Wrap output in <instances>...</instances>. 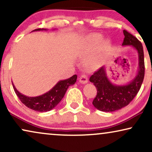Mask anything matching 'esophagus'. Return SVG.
Returning <instances> with one entry per match:
<instances>
[{"instance_id": "obj_1", "label": "esophagus", "mask_w": 152, "mask_h": 152, "mask_svg": "<svg viewBox=\"0 0 152 152\" xmlns=\"http://www.w3.org/2000/svg\"><path fill=\"white\" fill-rule=\"evenodd\" d=\"M80 82L81 84H86V83L88 82V77H87L86 75H82L80 77Z\"/></svg>"}]
</instances>
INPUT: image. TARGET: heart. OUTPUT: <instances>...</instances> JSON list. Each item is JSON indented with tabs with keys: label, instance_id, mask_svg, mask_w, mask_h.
<instances>
[{
	"label": "heart",
	"instance_id": "obj_1",
	"mask_svg": "<svg viewBox=\"0 0 152 152\" xmlns=\"http://www.w3.org/2000/svg\"><path fill=\"white\" fill-rule=\"evenodd\" d=\"M102 39V37L101 34H91V36L89 37L88 39L93 45H95V44H97V43H99V42H100ZM84 55H86V54H84Z\"/></svg>",
	"mask_w": 152,
	"mask_h": 152
}]
</instances>
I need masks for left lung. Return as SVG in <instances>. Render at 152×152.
I'll return each mask as SVG.
<instances>
[{"mask_svg":"<svg viewBox=\"0 0 152 152\" xmlns=\"http://www.w3.org/2000/svg\"><path fill=\"white\" fill-rule=\"evenodd\" d=\"M123 33L122 46L131 45L138 53V71L132 81L122 85L114 84L109 80L104 66L91 76L89 80L93 83L97 91L93 104L101 111H115L127 106L138 93L144 79L145 62L142 43L127 31L123 30Z\"/></svg>","mask_w":152,"mask_h":152,"instance_id":"1","label":"left lung"}]
</instances>
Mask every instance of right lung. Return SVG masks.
<instances>
[{
    "instance_id": "add662e5",
    "label": "right lung",
    "mask_w": 152,
    "mask_h": 152,
    "mask_svg": "<svg viewBox=\"0 0 152 152\" xmlns=\"http://www.w3.org/2000/svg\"><path fill=\"white\" fill-rule=\"evenodd\" d=\"M47 30L46 29H37L34 31ZM77 76L74 75L71 77L64 80H60L55 86L44 94L37 97H28L20 93L16 88L13 82L14 90L16 94L21 101V102L27 107L39 112H47L53 109L63 98L68 87L75 84Z\"/></svg>"
}]
</instances>
